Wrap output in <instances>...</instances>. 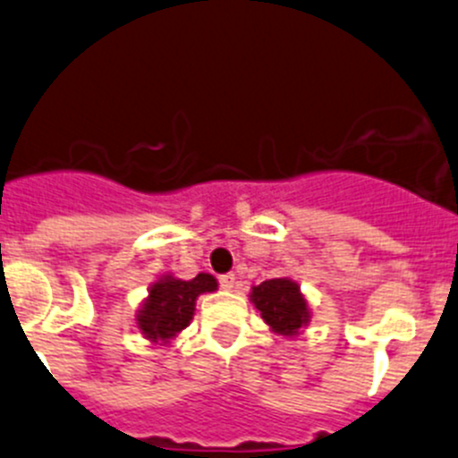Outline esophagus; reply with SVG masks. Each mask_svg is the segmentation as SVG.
Returning a JSON list of instances; mask_svg holds the SVG:
<instances>
[{"instance_id": "34e87169", "label": "esophagus", "mask_w": 458, "mask_h": 458, "mask_svg": "<svg viewBox=\"0 0 458 458\" xmlns=\"http://www.w3.org/2000/svg\"><path fill=\"white\" fill-rule=\"evenodd\" d=\"M234 284H237V277H234L233 273H225V275H219V286L224 288V291H233Z\"/></svg>"}]
</instances>
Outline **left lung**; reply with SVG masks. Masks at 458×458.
I'll return each mask as SVG.
<instances>
[{
  "instance_id": "1",
  "label": "left lung",
  "mask_w": 458,
  "mask_h": 458,
  "mask_svg": "<svg viewBox=\"0 0 458 458\" xmlns=\"http://www.w3.org/2000/svg\"><path fill=\"white\" fill-rule=\"evenodd\" d=\"M250 297L264 322L279 335H295L310 318L306 300L293 279L275 277L261 282L252 288Z\"/></svg>"
}]
</instances>
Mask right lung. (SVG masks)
<instances>
[{
  "label": "right lung",
  "mask_w": 458,
  "mask_h": 458,
  "mask_svg": "<svg viewBox=\"0 0 458 458\" xmlns=\"http://www.w3.org/2000/svg\"><path fill=\"white\" fill-rule=\"evenodd\" d=\"M212 291H216V279L208 273H199L190 282L174 279L170 275L158 279L157 284H152L149 297L136 315L139 328L152 342H167L190 324L197 297Z\"/></svg>",
  "instance_id": "1"
}]
</instances>
